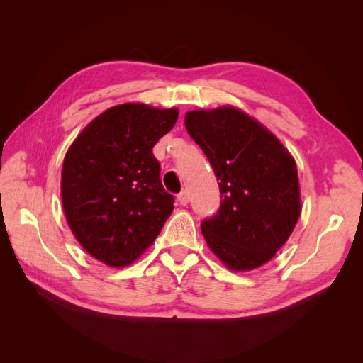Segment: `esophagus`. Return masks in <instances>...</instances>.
<instances>
[{
	"label": "esophagus",
	"mask_w": 363,
	"mask_h": 363,
	"mask_svg": "<svg viewBox=\"0 0 363 363\" xmlns=\"http://www.w3.org/2000/svg\"><path fill=\"white\" fill-rule=\"evenodd\" d=\"M177 200H179V203L182 204V206H186L189 203V194L186 192V191H182L179 195H177Z\"/></svg>",
	"instance_id": "34e87169"
}]
</instances>
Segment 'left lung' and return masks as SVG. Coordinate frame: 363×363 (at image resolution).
<instances>
[{"label":"left lung","mask_w":363,"mask_h":363,"mask_svg":"<svg viewBox=\"0 0 363 363\" xmlns=\"http://www.w3.org/2000/svg\"><path fill=\"white\" fill-rule=\"evenodd\" d=\"M184 125L211 162L221 191L218 212L201 223L208 248L228 269L265 265L301 212L294 157L269 130L236 107L188 112Z\"/></svg>","instance_id":"obj_1"}]
</instances>
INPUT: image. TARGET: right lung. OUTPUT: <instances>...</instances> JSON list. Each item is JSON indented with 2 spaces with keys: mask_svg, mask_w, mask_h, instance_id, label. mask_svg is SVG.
<instances>
[{
  "mask_svg": "<svg viewBox=\"0 0 363 363\" xmlns=\"http://www.w3.org/2000/svg\"><path fill=\"white\" fill-rule=\"evenodd\" d=\"M177 108L125 103L107 108L77 136L63 160L62 204L80 245L108 267L135 262L174 208L152 147Z\"/></svg>",
  "mask_w": 363,
  "mask_h": 363,
  "instance_id": "add662e5",
  "label": "right lung"
}]
</instances>
